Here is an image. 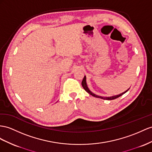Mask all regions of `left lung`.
Wrapping results in <instances>:
<instances>
[{
    "instance_id": "8db88e82",
    "label": "left lung",
    "mask_w": 152,
    "mask_h": 152,
    "mask_svg": "<svg viewBox=\"0 0 152 152\" xmlns=\"http://www.w3.org/2000/svg\"><path fill=\"white\" fill-rule=\"evenodd\" d=\"M81 85H82V86L83 87V88L85 90V91L87 92L89 94H91V96L95 97V98H101V99H107V100H112V99H116L119 98V97H120L121 96H122L123 94H124V93H126L128 90H129V88L128 89L127 91H126L125 92H124L123 93H121V94H120L119 95H117V96H112V97H102V96H97L96 94H94V93H92L90 90H89L87 85V83H86V77H85V76H84L83 79L82 80V82H81Z\"/></svg>"
}]
</instances>
